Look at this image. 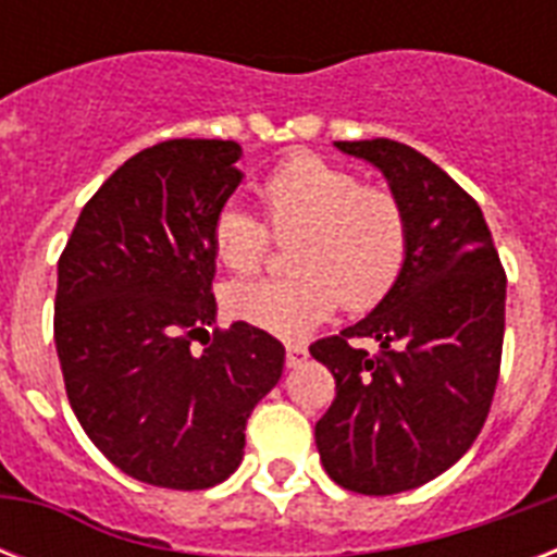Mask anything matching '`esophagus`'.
Masks as SVG:
<instances>
[{"mask_svg": "<svg viewBox=\"0 0 557 557\" xmlns=\"http://www.w3.org/2000/svg\"><path fill=\"white\" fill-rule=\"evenodd\" d=\"M306 347L304 344H288L286 347V367H300L306 361Z\"/></svg>", "mask_w": 557, "mask_h": 557, "instance_id": "esophagus-1", "label": "esophagus"}]
</instances>
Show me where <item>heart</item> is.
Wrapping results in <instances>:
<instances>
[{"label": "heart", "mask_w": 557, "mask_h": 557, "mask_svg": "<svg viewBox=\"0 0 557 557\" xmlns=\"http://www.w3.org/2000/svg\"><path fill=\"white\" fill-rule=\"evenodd\" d=\"M260 205L274 236H292L288 277L234 283L225 309L236 321L297 341L338 304L367 312L393 292L410 248L405 205L387 187L361 185L356 173L318 156H295L260 185ZM216 260L234 274L260 269L269 232L248 210L227 205L210 227Z\"/></svg>", "instance_id": "1"}]
</instances>
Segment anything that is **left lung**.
Instances as JSON below:
<instances>
[{
  "mask_svg": "<svg viewBox=\"0 0 557 557\" xmlns=\"http://www.w3.org/2000/svg\"><path fill=\"white\" fill-rule=\"evenodd\" d=\"M335 147L384 173L410 225L393 292L309 347L338 389L314 424L323 468L349 492L384 497L448 471L483 431L500 375L506 271L480 205L422 152L389 138ZM352 337L379 339L380 356Z\"/></svg>",
  "mask_w": 557,
  "mask_h": 557,
  "instance_id": "obj_1",
  "label": "left lung"
}]
</instances>
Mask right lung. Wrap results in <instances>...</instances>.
<instances>
[{"mask_svg":"<svg viewBox=\"0 0 557 557\" xmlns=\"http://www.w3.org/2000/svg\"><path fill=\"white\" fill-rule=\"evenodd\" d=\"M243 147L173 138L124 161L86 201L57 262L54 344L65 396L103 457L176 492L243 462L245 422L283 375L286 349L216 321L213 219L243 173Z\"/></svg>","mask_w":557,"mask_h":557,"instance_id":"obj_1","label":"right lung"}]
</instances>
